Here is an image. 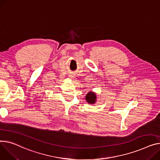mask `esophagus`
Listing matches in <instances>:
<instances>
[{
    "mask_svg": "<svg viewBox=\"0 0 160 160\" xmlns=\"http://www.w3.org/2000/svg\"><path fill=\"white\" fill-rule=\"evenodd\" d=\"M69 77H70V78H74V76L72 75V74H70Z\"/></svg>",
    "mask_w": 160,
    "mask_h": 160,
    "instance_id": "esophagus-1",
    "label": "esophagus"
}]
</instances>
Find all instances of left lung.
<instances>
[{
    "mask_svg": "<svg viewBox=\"0 0 160 160\" xmlns=\"http://www.w3.org/2000/svg\"><path fill=\"white\" fill-rule=\"evenodd\" d=\"M97 100V94L93 91H89L86 96V100L89 104H94Z\"/></svg>",
    "mask_w": 160,
    "mask_h": 160,
    "instance_id": "obj_1",
    "label": "left lung"
}]
</instances>
